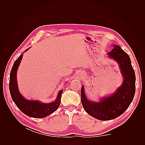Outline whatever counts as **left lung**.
Instances as JSON below:
<instances>
[{"label": "left lung", "mask_w": 145, "mask_h": 145, "mask_svg": "<svg viewBox=\"0 0 145 145\" xmlns=\"http://www.w3.org/2000/svg\"><path fill=\"white\" fill-rule=\"evenodd\" d=\"M108 54L119 64L124 77L122 85L116 93L100 102H91L87 99L84 87L81 88V102L85 111L90 116L100 120H110L125 112L134 99L135 93V75L128 54L115 45Z\"/></svg>", "instance_id": "obj_1"}]
</instances>
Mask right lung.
Segmentation results:
<instances>
[{
    "label": "right lung",
    "instance_id": "add662e5",
    "mask_svg": "<svg viewBox=\"0 0 145 145\" xmlns=\"http://www.w3.org/2000/svg\"><path fill=\"white\" fill-rule=\"evenodd\" d=\"M29 48L25 50L27 51ZM22 54L15 61L10 72L9 88L12 100L20 110L27 116L33 118H43L55 112L59 108L61 95L63 90H60L56 101L50 103H43L39 101H33L25 99L18 90L17 84L16 72L17 68L22 59Z\"/></svg>",
    "mask_w": 145,
    "mask_h": 145
}]
</instances>
